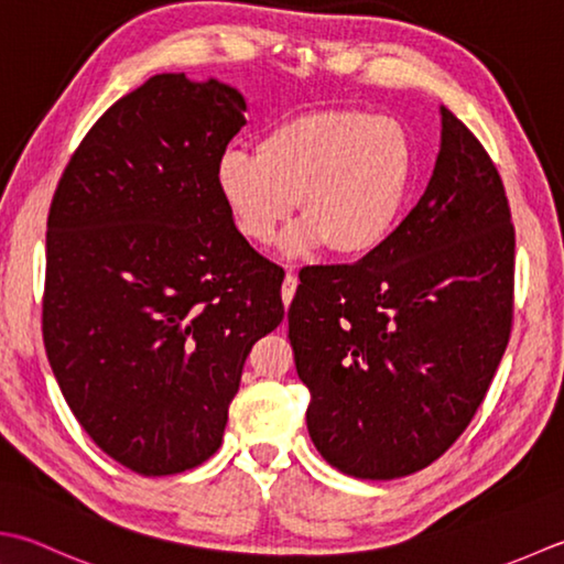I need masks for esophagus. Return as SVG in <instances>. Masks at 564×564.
I'll list each match as a JSON object with an SVG mask.
<instances>
[{
    "mask_svg": "<svg viewBox=\"0 0 564 564\" xmlns=\"http://www.w3.org/2000/svg\"><path fill=\"white\" fill-rule=\"evenodd\" d=\"M295 289H297V279H295V273H285V279H283V289H281V295H283V303H285V307L291 305L293 295H295Z\"/></svg>",
    "mask_w": 564,
    "mask_h": 564,
    "instance_id": "34e87169",
    "label": "esophagus"
}]
</instances>
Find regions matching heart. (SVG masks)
Segmentation results:
<instances>
[{
    "label": "heart",
    "instance_id": "b5f03b06",
    "mask_svg": "<svg viewBox=\"0 0 564 564\" xmlns=\"http://www.w3.org/2000/svg\"><path fill=\"white\" fill-rule=\"evenodd\" d=\"M415 178V147L401 121L355 107L275 121L257 151L231 147L215 169L219 200L253 245H271L301 197L305 217L281 241L291 257L327 245L345 259L381 251L403 223Z\"/></svg>",
    "mask_w": 564,
    "mask_h": 564
}]
</instances>
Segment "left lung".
I'll use <instances>...</instances> for the list:
<instances>
[{
  "label": "left lung",
  "mask_w": 564,
  "mask_h": 564,
  "mask_svg": "<svg viewBox=\"0 0 564 564\" xmlns=\"http://www.w3.org/2000/svg\"><path fill=\"white\" fill-rule=\"evenodd\" d=\"M433 175L389 245L301 273L289 311L307 433L357 479H399L445 455L509 345L516 235L499 171L440 107Z\"/></svg>",
  "instance_id": "obj_1"
}]
</instances>
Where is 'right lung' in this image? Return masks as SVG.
Masks as SVG:
<instances>
[{
	"instance_id": "right-lung-1",
	"label": "right lung",
	"mask_w": 564,
	"mask_h": 564,
	"mask_svg": "<svg viewBox=\"0 0 564 564\" xmlns=\"http://www.w3.org/2000/svg\"><path fill=\"white\" fill-rule=\"evenodd\" d=\"M245 112L215 77L153 75L95 121L51 203L53 377L95 445L143 477L215 455L253 341L283 319V269L215 185Z\"/></svg>"
}]
</instances>
